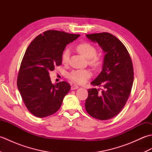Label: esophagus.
Instances as JSON below:
<instances>
[{
    "instance_id": "esophagus-1",
    "label": "esophagus",
    "mask_w": 152,
    "mask_h": 152,
    "mask_svg": "<svg viewBox=\"0 0 152 152\" xmlns=\"http://www.w3.org/2000/svg\"><path fill=\"white\" fill-rule=\"evenodd\" d=\"M79 88V87L78 86H76V85H74V86H71V89L72 90H74V89H77Z\"/></svg>"
}]
</instances>
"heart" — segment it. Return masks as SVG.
<instances>
[{
  "label": "heart",
  "mask_w": 152,
  "mask_h": 152,
  "mask_svg": "<svg viewBox=\"0 0 152 152\" xmlns=\"http://www.w3.org/2000/svg\"><path fill=\"white\" fill-rule=\"evenodd\" d=\"M78 52L84 57L86 59H89V63L90 65L94 67H97L101 63V59L99 57L96 56V48L89 43H82L78 45L76 47ZM69 60V52L65 50L62 55L63 63H67ZM91 76V73L88 70H73L69 74V78L74 83L78 84H83L86 80Z\"/></svg>",
  "instance_id": "obj_1"
}]
</instances>
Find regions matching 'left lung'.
<instances>
[{
    "mask_svg": "<svg viewBox=\"0 0 152 152\" xmlns=\"http://www.w3.org/2000/svg\"><path fill=\"white\" fill-rule=\"evenodd\" d=\"M89 40L97 43L105 53L102 69L91 84L103 86L104 89H88L86 110L100 120L117 115L124 107L130 95L134 80L133 63L128 51L121 42L108 33L86 34Z\"/></svg>",
    "mask_w": 152,
    "mask_h": 152,
    "instance_id": "1",
    "label": "left lung"
}]
</instances>
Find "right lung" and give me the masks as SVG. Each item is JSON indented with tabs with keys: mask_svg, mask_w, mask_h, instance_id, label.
<instances>
[{
	"mask_svg": "<svg viewBox=\"0 0 152 152\" xmlns=\"http://www.w3.org/2000/svg\"><path fill=\"white\" fill-rule=\"evenodd\" d=\"M80 34L47 31L31 42L25 51L18 73L17 85L27 108L38 118L56 113L70 89L66 82L53 84L50 72L62 64L67 44Z\"/></svg>",
	"mask_w": 152,
	"mask_h": 152,
	"instance_id": "1",
	"label": "right lung"
}]
</instances>
